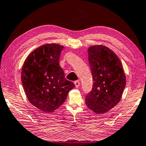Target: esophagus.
I'll return each mask as SVG.
<instances>
[{"label":"esophagus","mask_w":146,"mask_h":146,"mask_svg":"<svg viewBox=\"0 0 146 146\" xmlns=\"http://www.w3.org/2000/svg\"><path fill=\"white\" fill-rule=\"evenodd\" d=\"M74 84H75V87H76V88H78L79 86H80V82H79L78 80H76V81H75V82H74Z\"/></svg>","instance_id":"esophagus-1"}]
</instances>
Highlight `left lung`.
<instances>
[{"mask_svg":"<svg viewBox=\"0 0 146 146\" xmlns=\"http://www.w3.org/2000/svg\"><path fill=\"white\" fill-rule=\"evenodd\" d=\"M88 51L94 82L86 104L94 113L103 114L119 103L126 76L119 58L107 46H91Z\"/></svg>","mask_w":146,"mask_h":146,"instance_id":"left-lung-1","label":"left lung"}]
</instances>
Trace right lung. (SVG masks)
Returning a JSON list of instances; mask_svg holds the SVG:
<instances>
[{
    "label": "right lung",
    "instance_id": "1",
    "mask_svg": "<svg viewBox=\"0 0 146 146\" xmlns=\"http://www.w3.org/2000/svg\"><path fill=\"white\" fill-rule=\"evenodd\" d=\"M63 46L46 44L35 49L23 64L21 80L29 102L42 111L53 112L63 104L75 84L64 77L59 64Z\"/></svg>",
    "mask_w": 146,
    "mask_h": 146
}]
</instances>
